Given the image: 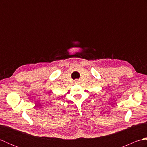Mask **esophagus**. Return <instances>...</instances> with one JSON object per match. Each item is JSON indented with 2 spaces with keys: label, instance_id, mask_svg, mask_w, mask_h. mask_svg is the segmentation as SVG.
Wrapping results in <instances>:
<instances>
[{
  "label": "esophagus",
  "instance_id": "34e87169",
  "mask_svg": "<svg viewBox=\"0 0 147 147\" xmlns=\"http://www.w3.org/2000/svg\"><path fill=\"white\" fill-rule=\"evenodd\" d=\"M76 82H77V81H76Z\"/></svg>",
  "mask_w": 147,
  "mask_h": 147
}]
</instances>
